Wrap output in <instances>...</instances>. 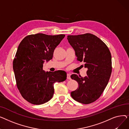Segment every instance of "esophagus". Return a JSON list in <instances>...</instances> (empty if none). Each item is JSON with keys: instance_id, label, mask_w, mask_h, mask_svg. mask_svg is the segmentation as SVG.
Returning a JSON list of instances; mask_svg holds the SVG:
<instances>
[{"instance_id": "1", "label": "esophagus", "mask_w": 129, "mask_h": 129, "mask_svg": "<svg viewBox=\"0 0 129 129\" xmlns=\"http://www.w3.org/2000/svg\"><path fill=\"white\" fill-rule=\"evenodd\" d=\"M67 78L68 79H71V75L70 74H67Z\"/></svg>"}]
</instances>
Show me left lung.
<instances>
[{
    "label": "left lung",
    "mask_w": 129,
    "mask_h": 129,
    "mask_svg": "<svg viewBox=\"0 0 129 129\" xmlns=\"http://www.w3.org/2000/svg\"><path fill=\"white\" fill-rule=\"evenodd\" d=\"M67 39L77 60L84 64L81 66L88 69L84 77L71 75L79 85L71 92V96L83 104L92 103L100 97L109 80L112 72L110 52L102 40L90 33L68 36Z\"/></svg>",
    "instance_id": "1"
}]
</instances>
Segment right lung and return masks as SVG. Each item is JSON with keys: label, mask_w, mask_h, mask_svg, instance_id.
Masks as SVG:
<instances>
[{"label": "right lung", "mask_w": 129, "mask_h": 129, "mask_svg": "<svg viewBox=\"0 0 129 129\" xmlns=\"http://www.w3.org/2000/svg\"><path fill=\"white\" fill-rule=\"evenodd\" d=\"M65 35L37 33L25 37L18 47L13 70L18 88L23 98L34 105L43 104L52 99L54 84L66 79V73L43 70L45 61L52 59L55 47Z\"/></svg>", "instance_id": "1"}]
</instances>
